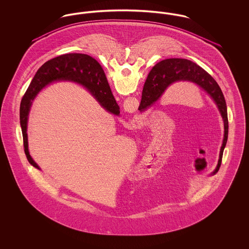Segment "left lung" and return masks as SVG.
Instances as JSON below:
<instances>
[{"mask_svg":"<svg viewBox=\"0 0 249 249\" xmlns=\"http://www.w3.org/2000/svg\"><path fill=\"white\" fill-rule=\"evenodd\" d=\"M179 81H188L200 87L209 95L217 107L224 123V137L220 147L217 165L210 176L215 175L221 165L223 151L225 148L229 121L225 98L213 77L196 63L186 59H167L158 62L151 69L142 89V100L138 110L142 113L155 105L163 95L168 87Z\"/></svg>","mask_w":249,"mask_h":249,"instance_id":"obj_1","label":"left lung"}]
</instances>
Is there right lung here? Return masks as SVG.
<instances>
[{"label":"right lung","mask_w":249,"mask_h":249,"mask_svg":"<svg viewBox=\"0 0 249 249\" xmlns=\"http://www.w3.org/2000/svg\"><path fill=\"white\" fill-rule=\"evenodd\" d=\"M59 81L82 85L107 112L117 116L119 115V107L111 91L105 71L93 58L86 54L69 53L60 55L44 63L36 72L23 95L19 109L24 151L29 162L39 170H41L40 167L29 152L27 134L29 113L37 94L48 85Z\"/></svg>","instance_id":"add662e5"}]
</instances>
